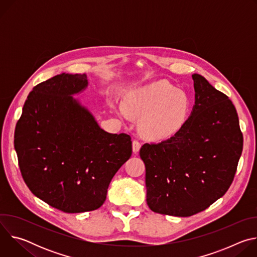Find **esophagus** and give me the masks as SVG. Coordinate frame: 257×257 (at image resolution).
I'll return each instance as SVG.
<instances>
[{"mask_svg":"<svg viewBox=\"0 0 257 257\" xmlns=\"http://www.w3.org/2000/svg\"><path fill=\"white\" fill-rule=\"evenodd\" d=\"M140 148H141L140 142L137 141V140H133V142H132V150H133V153H134V154H137V153L139 152Z\"/></svg>","mask_w":257,"mask_h":257,"instance_id":"esophagus-1","label":"esophagus"}]
</instances>
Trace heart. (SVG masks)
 Masks as SVG:
<instances>
[{
    "mask_svg": "<svg viewBox=\"0 0 257 257\" xmlns=\"http://www.w3.org/2000/svg\"><path fill=\"white\" fill-rule=\"evenodd\" d=\"M191 103L189 96L166 80H159L130 91L125 106L119 105L122 119L130 115L140 117L138 128L153 140H164L176 135L187 123Z\"/></svg>",
    "mask_w": 257,
    "mask_h": 257,
    "instance_id": "1",
    "label": "heart"
}]
</instances>
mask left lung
Returning <instances> with one entry per match:
<instances>
[{"instance_id": "8db88e82", "label": "left lung", "mask_w": 257, "mask_h": 257, "mask_svg": "<svg viewBox=\"0 0 257 257\" xmlns=\"http://www.w3.org/2000/svg\"><path fill=\"white\" fill-rule=\"evenodd\" d=\"M195 100L187 123L173 137L145 143L146 201L158 213L190 216L231 186L243 149L236 108L203 76L192 74Z\"/></svg>"}]
</instances>
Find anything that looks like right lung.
<instances>
[{"label":"right lung","mask_w":257,"mask_h":257,"mask_svg":"<svg viewBox=\"0 0 257 257\" xmlns=\"http://www.w3.org/2000/svg\"><path fill=\"white\" fill-rule=\"evenodd\" d=\"M85 74L61 73L33 87L16 124L14 146L30 191L68 213L97 209L111 180L132 155L131 137L104 131L73 97Z\"/></svg>","instance_id":"obj_1"}]
</instances>
